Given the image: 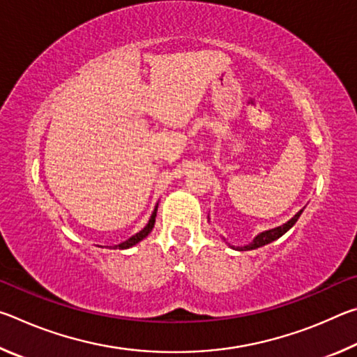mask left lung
<instances>
[{
  "mask_svg": "<svg viewBox=\"0 0 357 357\" xmlns=\"http://www.w3.org/2000/svg\"><path fill=\"white\" fill-rule=\"evenodd\" d=\"M302 214V209L299 211L298 214H296L291 220H288L287 223H283L282 227H277V228H274V229H269V231H264V233H259L258 236L252 241V244H249V245H244V247H238L239 250H253V249H258V247H263V245H266V244H269V243H273V241H275V239H279L280 236H283V234H285L289 228H291L296 222H298V219H299V215Z\"/></svg>",
  "mask_w": 357,
  "mask_h": 357,
  "instance_id": "8db88e82",
  "label": "left lung"
}]
</instances>
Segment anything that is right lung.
<instances>
[{
    "label": "right lung",
    "mask_w": 357,
    "mask_h": 357,
    "mask_svg": "<svg viewBox=\"0 0 357 357\" xmlns=\"http://www.w3.org/2000/svg\"><path fill=\"white\" fill-rule=\"evenodd\" d=\"M155 214H157V206H155V209H154V213L151 214V219H149V222L146 223V227H144V228L142 229V231H138L137 234H134V236L129 238L128 241H124V243H121V244L114 245V247H118V249H129V247L135 245L137 243H140L142 239L146 238L148 234L151 233V229H153V227H154V222H155Z\"/></svg>",
    "instance_id": "right-lung-1"
}]
</instances>
